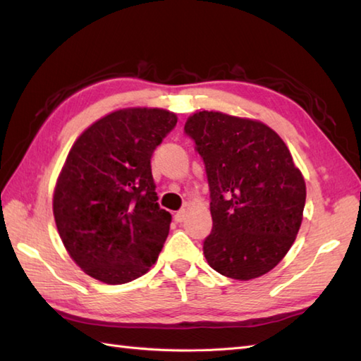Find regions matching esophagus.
<instances>
[{"label":"esophagus","mask_w":361,"mask_h":361,"mask_svg":"<svg viewBox=\"0 0 361 361\" xmlns=\"http://www.w3.org/2000/svg\"><path fill=\"white\" fill-rule=\"evenodd\" d=\"M185 219H186V209H180L178 212L175 214V221H178V224L185 221Z\"/></svg>","instance_id":"obj_1"}]
</instances>
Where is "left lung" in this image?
Here are the masks:
<instances>
[{"instance_id":"obj_1","label":"left lung","mask_w":361,"mask_h":361,"mask_svg":"<svg viewBox=\"0 0 361 361\" xmlns=\"http://www.w3.org/2000/svg\"><path fill=\"white\" fill-rule=\"evenodd\" d=\"M203 158L211 192L208 264L248 281L278 265L302 221L305 183L279 135L259 121L198 111L185 126Z\"/></svg>"}]
</instances>
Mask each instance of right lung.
Returning <instances> with one entry per match:
<instances>
[{"instance_id": "right-lung-1", "label": "right lung", "mask_w": 361, "mask_h": 361, "mask_svg": "<svg viewBox=\"0 0 361 361\" xmlns=\"http://www.w3.org/2000/svg\"><path fill=\"white\" fill-rule=\"evenodd\" d=\"M175 126L167 110H118L88 127L68 153L54 219L66 251L91 278L126 283L157 262L172 216L157 202L150 159Z\"/></svg>"}]
</instances>
